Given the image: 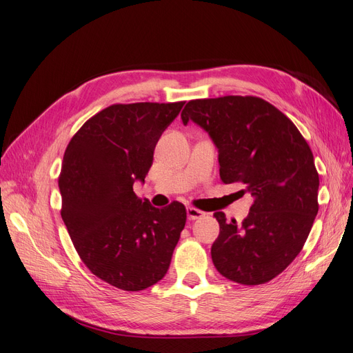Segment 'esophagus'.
<instances>
[{
	"instance_id": "1",
	"label": "esophagus",
	"mask_w": 353,
	"mask_h": 353,
	"mask_svg": "<svg viewBox=\"0 0 353 353\" xmlns=\"http://www.w3.org/2000/svg\"><path fill=\"white\" fill-rule=\"evenodd\" d=\"M205 215H206L205 212H201V210H199V209H196V208H187V218H188L190 221L200 219V218H203Z\"/></svg>"
}]
</instances>
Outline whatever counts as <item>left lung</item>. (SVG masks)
Returning <instances> with one entry per match:
<instances>
[{
    "label": "left lung",
    "instance_id": "1",
    "mask_svg": "<svg viewBox=\"0 0 353 353\" xmlns=\"http://www.w3.org/2000/svg\"><path fill=\"white\" fill-rule=\"evenodd\" d=\"M181 119L209 134L222 183H241L243 193L253 197L240 225L223 212L213 213L219 222L213 265L234 283L271 281L301 253L318 213L319 178L311 148L285 114L258 97L191 100Z\"/></svg>",
    "mask_w": 353,
    "mask_h": 353
}]
</instances>
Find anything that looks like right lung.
Listing matches in <instances>:
<instances>
[{"label": "right lung", "mask_w": 353, "mask_h": 353, "mask_svg": "<svg viewBox=\"0 0 353 353\" xmlns=\"http://www.w3.org/2000/svg\"><path fill=\"white\" fill-rule=\"evenodd\" d=\"M183 105L113 104L82 125L63 156L61 218L74 249L94 275L126 292L163 279L185 227L183 203L157 209L132 188Z\"/></svg>", "instance_id": "1"}]
</instances>
